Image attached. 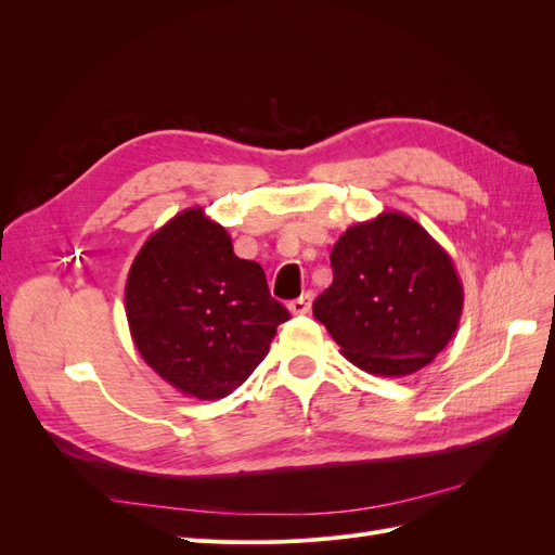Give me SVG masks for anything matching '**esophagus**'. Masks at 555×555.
I'll use <instances>...</instances> for the list:
<instances>
[{
	"mask_svg": "<svg viewBox=\"0 0 555 555\" xmlns=\"http://www.w3.org/2000/svg\"><path fill=\"white\" fill-rule=\"evenodd\" d=\"M310 308H312V292H306L304 296H298L289 304L292 314H306V312H310Z\"/></svg>",
	"mask_w": 555,
	"mask_h": 555,
	"instance_id": "34e87169",
	"label": "esophagus"
}]
</instances>
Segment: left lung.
Returning <instances> with one entry per match:
<instances>
[{
	"instance_id": "obj_1",
	"label": "left lung",
	"mask_w": 555,
	"mask_h": 555,
	"mask_svg": "<svg viewBox=\"0 0 555 555\" xmlns=\"http://www.w3.org/2000/svg\"><path fill=\"white\" fill-rule=\"evenodd\" d=\"M333 282L312 312L349 363L405 377L449 345L463 284L449 251L398 210L349 227L331 249Z\"/></svg>"
}]
</instances>
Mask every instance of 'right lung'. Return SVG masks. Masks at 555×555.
I'll return each instance as SVG.
<instances>
[{
    "mask_svg": "<svg viewBox=\"0 0 555 555\" xmlns=\"http://www.w3.org/2000/svg\"><path fill=\"white\" fill-rule=\"evenodd\" d=\"M125 310L143 361L198 400L241 386L289 319L268 292L263 268L233 255L227 229L201 206L143 243L127 275Z\"/></svg>",
    "mask_w": 555,
    "mask_h": 555,
    "instance_id": "add662e5",
    "label": "right lung"
}]
</instances>
